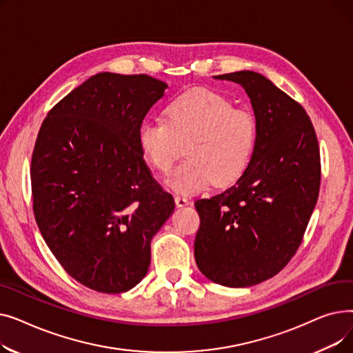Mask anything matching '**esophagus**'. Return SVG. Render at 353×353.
Segmentation results:
<instances>
[{"instance_id":"esophagus-1","label":"esophagus","mask_w":353,"mask_h":353,"mask_svg":"<svg viewBox=\"0 0 353 353\" xmlns=\"http://www.w3.org/2000/svg\"><path fill=\"white\" fill-rule=\"evenodd\" d=\"M174 201H176L177 208H184V206L190 205V199L184 197V196H174Z\"/></svg>"}]
</instances>
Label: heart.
I'll use <instances>...</instances> for the list:
<instances>
[{
    "label": "heart",
    "instance_id": "obj_1",
    "mask_svg": "<svg viewBox=\"0 0 353 353\" xmlns=\"http://www.w3.org/2000/svg\"><path fill=\"white\" fill-rule=\"evenodd\" d=\"M167 121H141L137 141L144 159L160 173H169L180 156V143L188 141L189 157L167 179L181 194H193L213 180H236L250 160L256 125L249 111L206 88H193L174 97L165 108Z\"/></svg>",
    "mask_w": 353,
    "mask_h": 353
}]
</instances>
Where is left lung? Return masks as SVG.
Returning a JSON list of instances; mask_svg holds the SVG:
<instances>
[{"mask_svg":"<svg viewBox=\"0 0 353 353\" xmlns=\"http://www.w3.org/2000/svg\"><path fill=\"white\" fill-rule=\"evenodd\" d=\"M214 79L245 88L256 140L233 186L196 200L194 259L212 282L248 288L279 273L301 246L319 196V144L305 108L262 74L245 70Z\"/></svg>","mask_w":353,"mask_h":353,"instance_id":"left-lung-1","label":"left lung"}]
</instances>
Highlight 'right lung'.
Instances as JSON below:
<instances>
[{
  "label": "right lung",
  "instance_id": "right-lung-1",
  "mask_svg": "<svg viewBox=\"0 0 353 353\" xmlns=\"http://www.w3.org/2000/svg\"><path fill=\"white\" fill-rule=\"evenodd\" d=\"M165 88L145 74L99 72L48 111L37 136L35 221L64 270L96 292L121 293L140 283L152 239L174 210L137 141Z\"/></svg>",
  "mask_w": 353,
  "mask_h": 353
}]
</instances>
